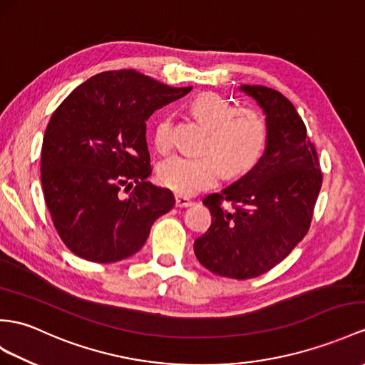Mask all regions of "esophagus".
<instances>
[{"mask_svg": "<svg viewBox=\"0 0 365 365\" xmlns=\"http://www.w3.org/2000/svg\"><path fill=\"white\" fill-rule=\"evenodd\" d=\"M175 200L178 207H190L193 204V201H190L187 197H182V195H175Z\"/></svg>", "mask_w": 365, "mask_h": 365, "instance_id": "obj_1", "label": "esophagus"}]
</instances>
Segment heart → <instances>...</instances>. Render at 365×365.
<instances>
[{
    "instance_id": "obj_1",
    "label": "heart",
    "mask_w": 365,
    "mask_h": 365,
    "mask_svg": "<svg viewBox=\"0 0 365 365\" xmlns=\"http://www.w3.org/2000/svg\"><path fill=\"white\" fill-rule=\"evenodd\" d=\"M189 110L207 136L202 148L213 155L172 156L158 167V178L165 187L181 195H195L218 181L221 165L230 176L242 175L260 161L268 142V127L259 113L237 110L217 94H200ZM153 142L159 153L172 147V118L164 114L155 123Z\"/></svg>"
}]
</instances>
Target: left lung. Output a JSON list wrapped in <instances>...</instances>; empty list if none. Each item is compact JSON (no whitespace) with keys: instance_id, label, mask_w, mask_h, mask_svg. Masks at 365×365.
Listing matches in <instances>:
<instances>
[{"instance_id":"8db88e82","label":"left lung","mask_w":365,"mask_h":365,"mask_svg":"<svg viewBox=\"0 0 365 365\" xmlns=\"http://www.w3.org/2000/svg\"><path fill=\"white\" fill-rule=\"evenodd\" d=\"M238 90L264 114L266 150L245 176L202 200L212 223L193 251L210 272L245 280L274 268L307 235L322 173L305 123L285 96L260 85Z\"/></svg>"}]
</instances>
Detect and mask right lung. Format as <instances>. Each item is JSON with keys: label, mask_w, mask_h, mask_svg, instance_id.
I'll return each instance as SVG.
<instances>
[{"label": "right lung", "mask_w": 365, "mask_h": 365, "mask_svg": "<svg viewBox=\"0 0 365 365\" xmlns=\"http://www.w3.org/2000/svg\"><path fill=\"white\" fill-rule=\"evenodd\" d=\"M190 90L133 69L106 71L77 86L52 114L41 187L61 242L76 255L96 263L127 259L175 206L170 190L147 181L145 120Z\"/></svg>", "instance_id": "1"}]
</instances>
